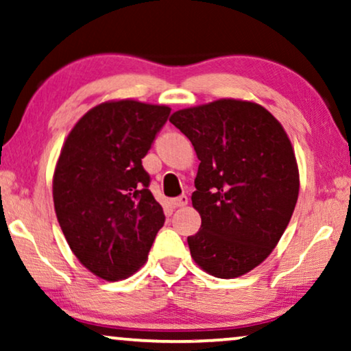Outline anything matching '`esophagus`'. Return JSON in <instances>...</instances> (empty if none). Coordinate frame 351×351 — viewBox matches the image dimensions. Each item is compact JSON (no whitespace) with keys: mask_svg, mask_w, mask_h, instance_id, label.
Returning <instances> with one entry per match:
<instances>
[{"mask_svg":"<svg viewBox=\"0 0 351 351\" xmlns=\"http://www.w3.org/2000/svg\"><path fill=\"white\" fill-rule=\"evenodd\" d=\"M170 204H171V207H173V208L184 207V205H188V195H180V197L171 199V200H170Z\"/></svg>","mask_w":351,"mask_h":351,"instance_id":"obj_1","label":"esophagus"}]
</instances>
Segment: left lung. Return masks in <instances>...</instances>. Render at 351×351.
Segmentation results:
<instances>
[{
	"instance_id": "left-lung-1",
	"label": "left lung",
	"mask_w": 351,
	"mask_h": 351,
	"mask_svg": "<svg viewBox=\"0 0 351 351\" xmlns=\"http://www.w3.org/2000/svg\"><path fill=\"white\" fill-rule=\"evenodd\" d=\"M200 160L193 207L202 224L188 244L195 263L232 279L266 260L298 199L295 154L282 125L250 101L218 99L173 112Z\"/></svg>"
}]
</instances>
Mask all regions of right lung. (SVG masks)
<instances>
[{"label":"right lung","mask_w":351,"mask_h":351,"mask_svg":"<svg viewBox=\"0 0 351 351\" xmlns=\"http://www.w3.org/2000/svg\"><path fill=\"white\" fill-rule=\"evenodd\" d=\"M170 110L133 99L102 102L75 123L56 163L60 230L78 261L106 281L141 268L165 223L143 158Z\"/></svg>","instance_id":"obj_1"}]
</instances>
